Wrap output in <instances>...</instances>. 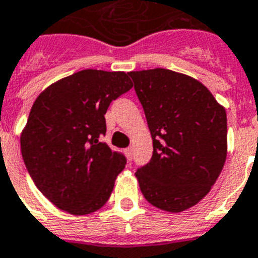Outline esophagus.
<instances>
[{
  "instance_id": "1",
  "label": "esophagus",
  "mask_w": 258,
  "mask_h": 258,
  "mask_svg": "<svg viewBox=\"0 0 258 258\" xmlns=\"http://www.w3.org/2000/svg\"><path fill=\"white\" fill-rule=\"evenodd\" d=\"M125 155H127V158L128 160H131V157H133V149L131 147H128V149H125Z\"/></svg>"
}]
</instances>
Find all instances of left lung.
<instances>
[{"label": "left lung", "instance_id": "8db88e82", "mask_svg": "<svg viewBox=\"0 0 258 258\" xmlns=\"http://www.w3.org/2000/svg\"><path fill=\"white\" fill-rule=\"evenodd\" d=\"M146 115L153 157L135 173L145 199L185 211L210 192L227 155V117L206 86L168 69L130 72Z\"/></svg>", "mask_w": 258, "mask_h": 258}]
</instances>
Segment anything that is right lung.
Here are the masks:
<instances>
[{
	"instance_id": "right-lung-1",
	"label": "right lung",
	"mask_w": 258,
	"mask_h": 258,
	"mask_svg": "<svg viewBox=\"0 0 258 258\" xmlns=\"http://www.w3.org/2000/svg\"><path fill=\"white\" fill-rule=\"evenodd\" d=\"M131 88L124 72L88 69L37 96L20 138L21 155L37 189L54 206L85 215L108 202L127 161L101 142L104 115Z\"/></svg>"
}]
</instances>
